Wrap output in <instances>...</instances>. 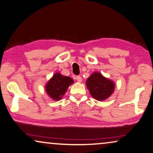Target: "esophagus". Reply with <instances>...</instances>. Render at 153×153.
<instances>
[{"mask_svg": "<svg viewBox=\"0 0 153 153\" xmlns=\"http://www.w3.org/2000/svg\"><path fill=\"white\" fill-rule=\"evenodd\" d=\"M76 79L78 82H81V81H82V78H81V76H76Z\"/></svg>", "mask_w": 153, "mask_h": 153, "instance_id": "34e87169", "label": "esophagus"}]
</instances>
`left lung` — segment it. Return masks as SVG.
Instances as JSON below:
<instances>
[{
  "mask_svg": "<svg viewBox=\"0 0 153 153\" xmlns=\"http://www.w3.org/2000/svg\"><path fill=\"white\" fill-rule=\"evenodd\" d=\"M86 86L92 97L98 101H104L114 93L115 83L100 72H93L86 81Z\"/></svg>",
  "mask_w": 153,
  "mask_h": 153,
  "instance_id": "obj_1",
  "label": "left lung"
}]
</instances>
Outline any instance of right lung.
<instances>
[{"label": "right lung", "instance_id": "add662e5", "mask_svg": "<svg viewBox=\"0 0 153 153\" xmlns=\"http://www.w3.org/2000/svg\"><path fill=\"white\" fill-rule=\"evenodd\" d=\"M74 83L72 78L55 73L45 85L46 92L51 99L58 101L66 93L68 87Z\"/></svg>", "mask_w": 153, "mask_h": 153}]
</instances>
